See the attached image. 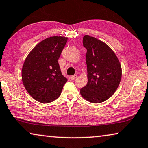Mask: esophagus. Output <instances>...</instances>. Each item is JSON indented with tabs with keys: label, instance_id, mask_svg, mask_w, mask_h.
Here are the masks:
<instances>
[{
	"label": "esophagus",
	"instance_id": "1",
	"mask_svg": "<svg viewBox=\"0 0 148 148\" xmlns=\"http://www.w3.org/2000/svg\"><path fill=\"white\" fill-rule=\"evenodd\" d=\"M77 77V75H76V74H74V75H73V76H70V79L71 80H74L76 78V77Z\"/></svg>",
	"mask_w": 148,
	"mask_h": 148
}]
</instances>
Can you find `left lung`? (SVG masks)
Listing matches in <instances>:
<instances>
[{
  "label": "left lung",
  "instance_id": "left-lung-1",
  "mask_svg": "<svg viewBox=\"0 0 148 148\" xmlns=\"http://www.w3.org/2000/svg\"><path fill=\"white\" fill-rule=\"evenodd\" d=\"M83 45L87 68V84L80 93L87 101L101 103L108 99L118 87L121 79V66L112 49L99 40L85 35Z\"/></svg>",
  "mask_w": 148,
  "mask_h": 148
}]
</instances>
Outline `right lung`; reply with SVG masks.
<instances>
[{
    "label": "right lung",
    "instance_id": "1",
    "mask_svg": "<svg viewBox=\"0 0 148 148\" xmlns=\"http://www.w3.org/2000/svg\"><path fill=\"white\" fill-rule=\"evenodd\" d=\"M68 38L51 36L35 46L27 56L22 68V81L36 101L49 103L60 96L67 82L62 74L58 59Z\"/></svg>",
    "mask_w": 148,
    "mask_h": 148
}]
</instances>
